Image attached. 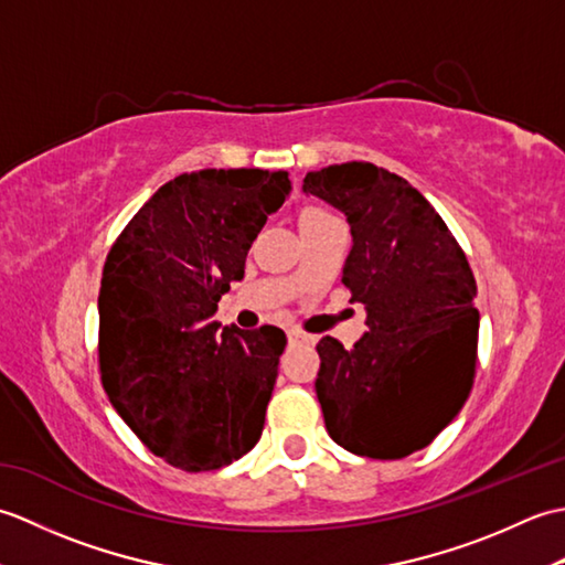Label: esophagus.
Here are the masks:
<instances>
[{
	"instance_id": "1",
	"label": "esophagus",
	"mask_w": 565,
	"mask_h": 565,
	"mask_svg": "<svg viewBox=\"0 0 565 565\" xmlns=\"http://www.w3.org/2000/svg\"><path fill=\"white\" fill-rule=\"evenodd\" d=\"M286 338H289V344H291V347H294V344H308V342H313V334L301 332V330H291L289 334H286Z\"/></svg>"
}]
</instances>
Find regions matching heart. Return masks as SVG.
Wrapping results in <instances>:
<instances>
[{
	"mask_svg": "<svg viewBox=\"0 0 565 565\" xmlns=\"http://www.w3.org/2000/svg\"><path fill=\"white\" fill-rule=\"evenodd\" d=\"M332 218H334V215L330 211H326V209L303 206L301 211H298V227H301V231H308V227L320 225V223L332 221Z\"/></svg>",
	"mask_w": 565,
	"mask_h": 565,
	"instance_id": "b5f03b06",
	"label": "heart"
}]
</instances>
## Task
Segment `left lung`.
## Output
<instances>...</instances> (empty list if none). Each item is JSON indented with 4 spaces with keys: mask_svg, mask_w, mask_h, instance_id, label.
I'll list each match as a JSON object with an SVG mask.
<instances>
[{
    "mask_svg": "<svg viewBox=\"0 0 565 565\" xmlns=\"http://www.w3.org/2000/svg\"><path fill=\"white\" fill-rule=\"evenodd\" d=\"M303 191L352 225L342 284L364 303L369 328L352 350L334 338L316 347L326 427L347 451L403 459L425 449L473 388L481 316L471 264L431 203L383 167H322Z\"/></svg>",
    "mask_w": 565,
    "mask_h": 565,
    "instance_id": "8db88e82",
    "label": "left lung"
}]
</instances>
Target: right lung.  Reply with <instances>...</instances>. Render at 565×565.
I'll return each instance as SVG.
<instances>
[{
  "label": "right lung",
  "mask_w": 565,
  "mask_h": 565,
  "mask_svg": "<svg viewBox=\"0 0 565 565\" xmlns=\"http://www.w3.org/2000/svg\"><path fill=\"white\" fill-rule=\"evenodd\" d=\"M289 172L174 177L116 237L102 271L104 391L146 447L189 473L237 461L262 437L286 334L218 330L221 296L289 196Z\"/></svg>",
  "instance_id": "add662e5"
}]
</instances>
